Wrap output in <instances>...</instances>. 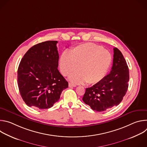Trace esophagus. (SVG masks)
I'll return each instance as SVG.
<instances>
[{
    "mask_svg": "<svg viewBox=\"0 0 147 147\" xmlns=\"http://www.w3.org/2000/svg\"><path fill=\"white\" fill-rule=\"evenodd\" d=\"M69 87H76V85H75V84H71V83L69 82Z\"/></svg>",
    "mask_w": 147,
    "mask_h": 147,
    "instance_id": "1",
    "label": "esophagus"
}]
</instances>
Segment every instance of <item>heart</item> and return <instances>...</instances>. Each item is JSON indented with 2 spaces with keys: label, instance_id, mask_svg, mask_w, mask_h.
I'll return each mask as SVG.
<instances>
[{
  "label": "heart",
  "instance_id": "obj_1",
  "mask_svg": "<svg viewBox=\"0 0 147 147\" xmlns=\"http://www.w3.org/2000/svg\"><path fill=\"white\" fill-rule=\"evenodd\" d=\"M112 62L111 53L93 43H85L62 53L59 67L62 74L68 76L78 68V71L70 77L76 84L86 82L93 84L100 81L107 73Z\"/></svg>",
  "mask_w": 147,
  "mask_h": 147
}]
</instances>
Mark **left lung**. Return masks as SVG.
<instances>
[{"label": "left lung", "mask_w": 147, "mask_h": 147, "mask_svg": "<svg viewBox=\"0 0 147 147\" xmlns=\"http://www.w3.org/2000/svg\"><path fill=\"white\" fill-rule=\"evenodd\" d=\"M111 71L92 87L86 88L82 100L97 112L105 111L117 106L128 89L129 70L121 52L113 49Z\"/></svg>", "instance_id": "8db88e82"}]
</instances>
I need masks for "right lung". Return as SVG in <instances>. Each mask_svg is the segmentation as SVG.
Listing matches in <instances>:
<instances>
[{"label": "right lung", "mask_w": 147, "mask_h": 147, "mask_svg": "<svg viewBox=\"0 0 147 147\" xmlns=\"http://www.w3.org/2000/svg\"><path fill=\"white\" fill-rule=\"evenodd\" d=\"M56 40L31 47L21 60L17 71L19 91L27 105L49 109L60 99L68 82L59 71Z\"/></svg>", "instance_id": "right-lung-1"}]
</instances>
